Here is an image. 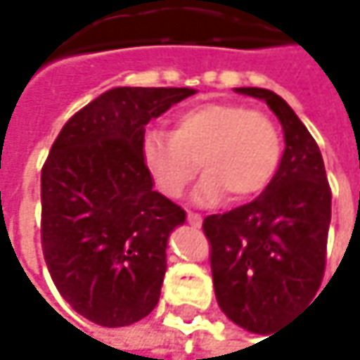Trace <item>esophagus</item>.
Returning a JSON list of instances; mask_svg holds the SVG:
<instances>
[{
  "mask_svg": "<svg viewBox=\"0 0 360 360\" xmlns=\"http://www.w3.org/2000/svg\"><path fill=\"white\" fill-rule=\"evenodd\" d=\"M187 221H189V226L199 227L201 226V215H199V213H193V211H187Z\"/></svg>",
  "mask_w": 360,
  "mask_h": 360,
  "instance_id": "esophagus-1",
  "label": "esophagus"
}]
</instances>
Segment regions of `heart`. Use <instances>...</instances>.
I'll return each instance as SVG.
<instances>
[{
  "label": "heart",
  "mask_w": 360,
  "mask_h": 360,
  "mask_svg": "<svg viewBox=\"0 0 360 360\" xmlns=\"http://www.w3.org/2000/svg\"><path fill=\"white\" fill-rule=\"evenodd\" d=\"M280 150L272 118L229 102L187 108L175 118L173 133L149 129L141 139L143 163L163 195L179 197L201 165L205 175L195 189L201 203L226 193L233 203L259 195L278 169Z\"/></svg>",
  "instance_id": "obj_1"
}]
</instances>
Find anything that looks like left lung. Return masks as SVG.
<instances>
[{
	"instance_id": "1",
	"label": "left lung",
	"mask_w": 360,
	"mask_h": 360,
	"mask_svg": "<svg viewBox=\"0 0 360 360\" xmlns=\"http://www.w3.org/2000/svg\"><path fill=\"white\" fill-rule=\"evenodd\" d=\"M236 90L266 101L282 122L286 149L264 193L207 215L203 233L219 308L238 326L268 335L321 288L333 193L321 149L286 101L266 88Z\"/></svg>"
}]
</instances>
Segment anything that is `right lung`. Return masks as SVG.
Segmentation results:
<instances>
[{"mask_svg": "<svg viewBox=\"0 0 360 360\" xmlns=\"http://www.w3.org/2000/svg\"><path fill=\"white\" fill-rule=\"evenodd\" d=\"M191 88L106 90L56 136L41 167V250L56 288L90 322L117 328L159 302L169 233L185 221L153 191L141 139Z\"/></svg>", "mask_w": 360, "mask_h": 360, "instance_id": "1", "label": "right lung"}]
</instances>
